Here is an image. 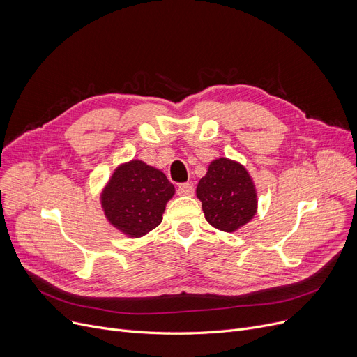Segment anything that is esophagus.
I'll list each match as a JSON object with an SVG mask.
<instances>
[{
    "label": "esophagus",
    "mask_w": 357,
    "mask_h": 357,
    "mask_svg": "<svg viewBox=\"0 0 357 357\" xmlns=\"http://www.w3.org/2000/svg\"><path fill=\"white\" fill-rule=\"evenodd\" d=\"M178 194L179 195H194V185L190 183V182H185V183H181L178 186Z\"/></svg>",
    "instance_id": "1"
}]
</instances>
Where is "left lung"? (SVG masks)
<instances>
[{"label":"left lung","instance_id":"1","mask_svg":"<svg viewBox=\"0 0 357 357\" xmlns=\"http://www.w3.org/2000/svg\"><path fill=\"white\" fill-rule=\"evenodd\" d=\"M197 198L213 227L234 233L255 217L257 192L248 169L241 163L218 158L197 185Z\"/></svg>","mask_w":357,"mask_h":357}]
</instances>
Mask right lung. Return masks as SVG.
Masks as SVG:
<instances>
[{
    "label": "right lung",
    "mask_w": 357,
    "mask_h": 357,
    "mask_svg": "<svg viewBox=\"0 0 357 357\" xmlns=\"http://www.w3.org/2000/svg\"><path fill=\"white\" fill-rule=\"evenodd\" d=\"M175 186L159 169L133 159L117 166L101 192V207L111 226L128 237H143L162 222Z\"/></svg>",
    "instance_id": "obj_1"
}]
</instances>
